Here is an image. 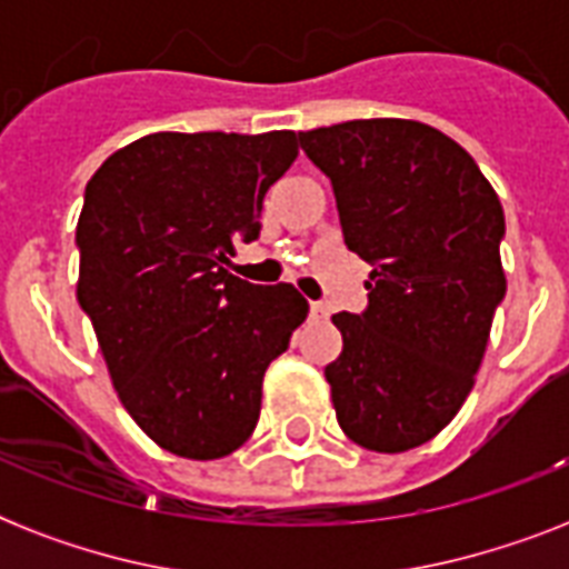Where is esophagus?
Wrapping results in <instances>:
<instances>
[{
    "label": "esophagus",
    "instance_id": "esophagus-1",
    "mask_svg": "<svg viewBox=\"0 0 569 569\" xmlns=\"http://www.w3.org/2000/svg\"><path fill=\"white\" fill-rule=\"evenodd\" d=\"M310 312H312V316H316V319H328L330 307H328V303H321V301H312L310 303Z\"/></svg>",
    "mask_w": 569,
    "mask_h": 569
}]
</instances>
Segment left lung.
<instances>
[{
    "instance_id": "8db88e82",
    "label": "left lung",
    "mask_w": 569,
    "mask_h": 569,
    "mask_svg": "<svg viewBox=\"0 0 569 569\" xmlns=\"http://www.w3.org/2000/svg\"><path fill=\"white\" fill-rule=\"evenodd\" d=\"M333 186L348 250L372 266L363 312H337L325 369L339 428L363 449L407 451L455 419L505 298V212L476 159L416 120L298 132Z\"/></svg>"
}]
</instances>
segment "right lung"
<instances>
[{
  "mask_svg": "<svg viewBox=\"0 0 569 569\" xmlns=\"http://www.w3.org/2000/svg\"><path fill=\"white\" fill-rule=\"evenodd\" d=\"M298 156L289 129L153 132L109 156L76 227V298L120 401L162 449L214 460L248 440L268 363L307 301L227 271L259 239L266 191Z\"/></svg>",
  "mask_w": 569,
  "mask_h": 569,
  "instance_id": "obj_1",
  "label": "right lung"
}]
</instances>
